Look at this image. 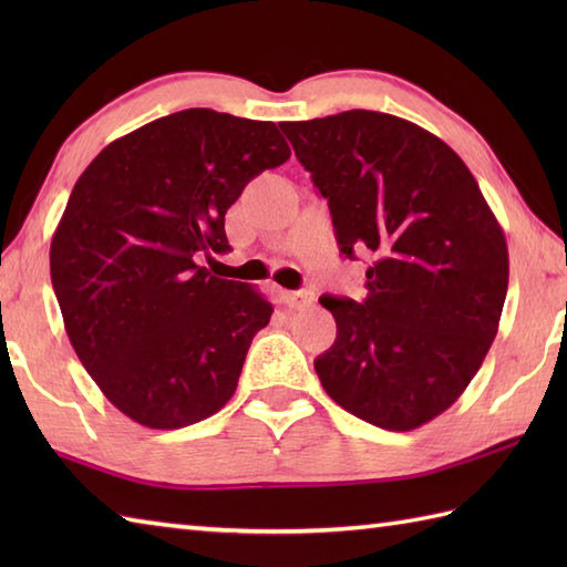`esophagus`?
Returning <instances> with one entry per match:
<instances>
[{"instance_id":"esophagus-1","label":"esophagus","mask_w":567,"mask_h":567,"mask_svg":"<svg viewBox=\"0 0 567 567\" xmlns=\"http://www.w3.org/2000/svg\"><path fill=\"white\" fill-rule=\"evenodd\" d=\"M287 305H290L292 309H307V307L315 305V292H309V290L290 292V295H287Z\"/></svg>"}]
</instances>
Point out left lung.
<instances>
[{"mask_svg": "<svg viewBox=\"0 0 567 567\" xmlns=\"http://www.w3.org/2000/svg\"><path fill=\"white\" fill-rule=\"evenodd\" d=\"M280 128L329 199L343 256H372L363 302L319 299L336 341L317 375L368 424L419 429L495 341L509 285L502 226L457 153L406 118L351 110Z\"/></svg>", "mask_w": 567, "mask_h": 567, "instance_id": "8db88e82", "label": "left lung"}]
</instances>
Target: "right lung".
Listing matches in <instances>:
<instances>
[{
    "label": "right lung",
    "instance_id": "add662e5",
    "mask_svg": "<svg viewBox=\"0 0 567 567\" xmlns=\"http://www.w3.org/2000/svg\"><path fill=\"white\" fill-rule=\"evenodd\" d=\"M287 158L272 122L185 110L112 141L72 187L53 290L80 363L136 424L183 429L234 396L272 305L197 258L231 248L228 207Z\"/></svg>",
    "mask_w": 567,
    "mask_h": 567
}]
</instances>
